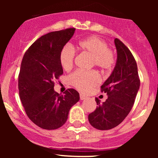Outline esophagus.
Here are the masks:
<instances>
[{
    "label": "esophagus",
    "mask_w": 158,
    "mask_h": 158,
    "mask_svg": "<svg viewBox=\"0 0 158 158\" xmlns=\"http://www.w3.org/2000/svg\"><path fill=\"white\" fill-rule=\"evenodd\" d=\"M86 98H87V97L84 96V95H83V94H80V98H81V100H82V101L85 100V99H86Z\"/></svg>",
    "instance_id": "34e87169"
}]
</instances>
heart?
Wrapping results in <instances>:
<instances>
[{
  "mask_svg": "<svg viewBox=\"0 0 158 158\" xmlns=\"http://www.w3.org/2000/svg\"><path fill=\"white\" fill-rule=\"evenodd\" d=\"M78 48L82 52L91 56V65H96L101 70L106 71L113 68L115 57L113 52L108 49L104 41L97 36H90L81 41ZM75 51L72 47L64 46L60 53V62L64 70L68 71L73 68L75 60ZM70 82L75 88L83 92H87L100 82L96 71H77L70 76Z\"/></svg>",
  "mask_w": 158,
  "mask_h": 158,
  "instance_id": "obj_1",
  "label": "heart"
}]
</instances>
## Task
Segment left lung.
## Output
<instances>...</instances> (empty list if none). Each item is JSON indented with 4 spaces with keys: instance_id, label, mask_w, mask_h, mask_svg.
Instances as JSON below:
<instances>
[{
    "instance_id": "8db88e82",
    "label": "left lung",
    "mask_w": 158,
    "mask_h": 158,
    "mask_svg": "<svg viewBox=\"0 0 158 158\" xmlns=\"http://www.w3.org/2000/svg\"><path fill=\"white\" fill-rule=\"evenodd\" d=\"M117 59L111 74L101 85V91L108 98L100 103L88 115V121L94 128L109 130L121 124L130 112L139 89L140 81L137 62L129 49L118 39L114 40Z\"/></svg>"
}]
</instances>
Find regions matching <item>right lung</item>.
<instances>
[{"mask_svg": "<svg viewBox=\"0 0 158 158\" xmlns=\"http://www.w3.org/2000/svg\"><path fill=\"white\" fill-rule=\"evenodd\" d=\"M75 28L41 36L23 55L19 75V96L32 122L44 129L64 124L70 109L80 100L73 88L64 95L54 90V81L63 73L60 53L75 33Z\"/></svg>", "mask_w": 158, "mask_h": 158, "instance_id": "obj_1", "label": "right lung"}]
</instances>
